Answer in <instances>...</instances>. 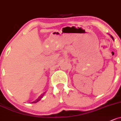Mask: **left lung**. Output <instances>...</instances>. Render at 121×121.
Wrapping results in <instances>:
<instances>
[{
    "label": "left lung",
    "mask_w": 121,
    "mask_h": 121,
    "mask_svg": "<svg viewBox=\"0 0 121 121\" xmlns=\"http://www.w3.org/2000/svg\"><path fill=\"white\" fill-rule=\"evenodd\" d=\"M111 36V38L112 39V40H114V38H113V37H112V36Z\"/></svg>",
    "instance_id": "left-lung-1"
}]
</instances>
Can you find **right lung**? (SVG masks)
Masks as SVG:
<instances>
[{"instance_id": "obj_1", "label": "right lung", "mask_w": 121, "mask_h": 121, "mask_svg": "<svg viewBox=\"0 0 121 121\" xmlns=\"http://www.w3.org/2000/svg\"><path fill=\"white\" fill-rule=\"evenodd\" d=\"M43 95H44V94L42 96H43ZM41 98H42V96H40V97H39L38 99H37V100H35V102H32V103H37V102H38L39 101V100H41Z\"/></svg>"}]
</instances>
